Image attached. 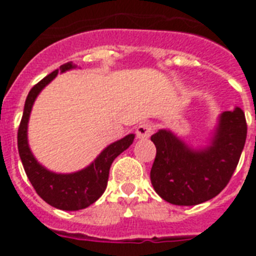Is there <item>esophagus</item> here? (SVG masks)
Here are the masks:
<instances>
[{"label":"esophagus","mask_w":256,"mask_h":256,"mask_svg":"<svg viewBox=\"0 0 256 256\" xmlns=\"http://www.w3.org/2000/svg\"><path fill=\"white\" fill-rule=\"evenodd\" d=\"M152 132V126L150 123H141L136 130V136H137V138H148Z\"/></svg>","instance_id":"esophagus-1"}]
</instances>
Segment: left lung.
Segmentation results:
<instances>
[{"mask_svg": "<svg viewBox=\"0 0 256 256\" xmlns=\"http://www.w3.org/2000/svg\"><path fill=\"white\" fill-rule=\"evenodd\" d=\"M248 134L245 114L240 108L219 119L212 144L191 150L170 130L151 136L156 156L150 172L156 194L174 205H198L216 198L236 170Z\"/></svg>", "mask_w": 256, "mask_h": 256, "instance_id": "8db88e82", "label": "left lung"}]
</instances>
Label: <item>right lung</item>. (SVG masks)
<instances>
[{"label": "right lung", "mask_w": 256, "mask_h": 256, "mask_svg": "<svg viewBox=\"0 0 256 256\" xmlns=\"http://www.w3.org/2000/svg\"><path fill=\"white\" fill-rule=\"evenodd\" d=\"M72 68H74L72 62L61 65L60 69L52 72L32 88L26 96L24 112L18 130V148L26 177L30 180L32 186L34 187L40 198H44L51 206L61 210L84 209L98 200L108 186V172L112 162L116 156L130 148L134 140V134L126 136L124 138L108 146L90 166L72 174L52 173L34 159L26 138V128L32 106L40 90L48 84L58 76V72L62 73Z\"/></svg>", "instance_id": "add662e5"}]
</instances>
